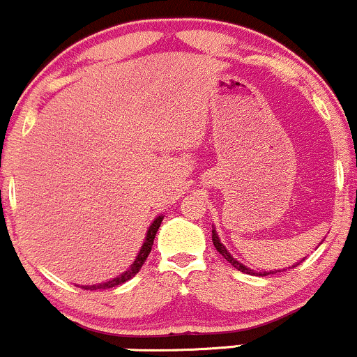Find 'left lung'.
Masks as SVG:
<instances>
[{
    "label": "left lung",
    "instance_id": "8db88e82",
    "mask_svg": "<svg viewBox=\"0 0 357 357\" xmlns=\"http://www.w3.org/2000/svg\"><path fill=\"white\" fill-rule=\"evenodd\" d=\"M213 243H214V247H216V250L220 252V254L223 255L225 259L228 260V262L231 264L233 267H235V269H238V271H241V272H245V274H255L254 271H250V269H248V267H245L243 264H240L238 260H235V259H233L231 255L228 254V250H226V248L223 247V243H221L220 238H218V235H216V231H214V229H213ZM267 274H274V272H260L259 275H267Z\"/></svg>",
    "mask_w": 357,
    "mask_h": 357
}]
</instances>
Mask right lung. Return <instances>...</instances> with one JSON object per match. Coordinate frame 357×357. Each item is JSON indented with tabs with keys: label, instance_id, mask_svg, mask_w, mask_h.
Returning <instances> with one entry per match:
<instances>
[{
	"label": "right lung",
	"instance_id": "obj_1",
	"mask_svg": "<svg viewBox=\"0 0 357 357\" xmlns=\"http://www.w3.org/2000/svg\"><path fill=\"white\" fill-rule=\"evenodd\" d=\"M162 221H163V216H158V218H156L155 221H153V225L149 226V229H148V233H146V240H144L143 247H141V250H139V255L136 257V260H134V264H132V266L129 267V269L126 271L124 274H121V275H119V278L112 279V281H107V282H103V284L82 286L83 289H90V291H95V289H110V287H116V286H119V284H122V282L129 281V279L134 278V275H136L137 272H139L141 267H143L144 260L148 259L149 252H151L153 241H155L156 231H158V228H160V225H162Z\"/></svg>",
	"mask_w": 357,
	"mask_h": 357
}]
</instances>
